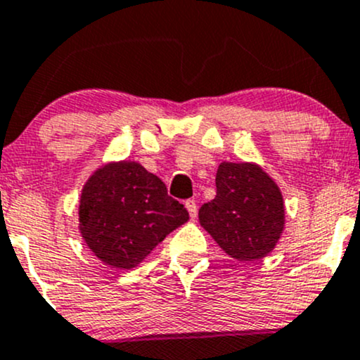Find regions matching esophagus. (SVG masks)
I'll return each instance as SVG.
<instances>
[{"label":"esophagus","mask_w":360,"mask_h":360,"mask_svg":"<svg viewBox=\"0 0 360 360\" xmlns=\"http://www.w3.org/2000/svg\"><path fill=\"white\" fill-rule=\"evenodd\" d=\"M186 209H188V212H190V217L191 219H196V214H198V207H196L195 200H188V202H186Z\"/></svg>","instance_id":"34e87169"}]
</instances>
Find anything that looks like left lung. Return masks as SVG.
I'll use <instances>...</instances> for the list:
<instances>
[{
  "mask_svg": "<svg viewBox=\"0 0 360 360\" xmlns=\"http://www.w3.org/2000/svg\"><path fill=\"white\" fill-rule=\"evenodd\" d=\"M215 186V198L198 212L202 228L241 262L269 255L285 231V200L278 183L253 162H221Z\"/></svg>",
  "mask_w": 360,
  "mask_h": 360,
  "instance_id": "left-lung-1",
  "label": "left lung"
}]
</instances>
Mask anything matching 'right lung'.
Segmentation results:
<instances>
[{
    "label": "right lung",
    "instance_id": "obj_1",
    "mask_svg": "<svg viewBox=\"0 0 360 360\" xmlns=\"http://www.w3.org/2000/svg\"><path fill=\"white\" fill-rule=\"evenodd\" d=\"M188 219V210L170 198L160 177L132 160L98 167L79 198L82 240L113 269H132L141 264Z\"/></svg>",
    "mask_w": 360,
    "mask_h": 360
}]
</instances>
